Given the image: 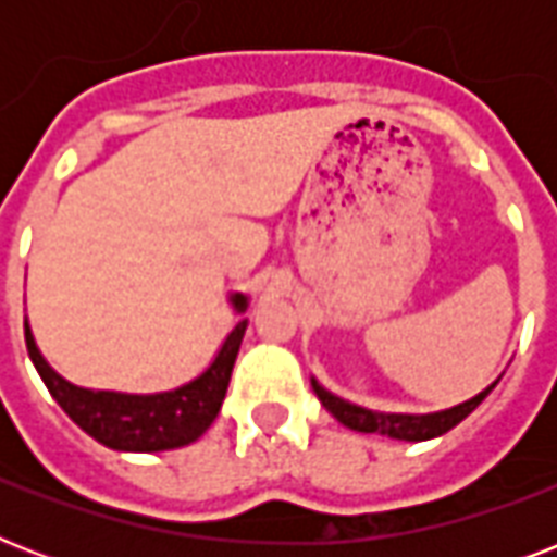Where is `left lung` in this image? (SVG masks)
I'll return each mask as SVG.
<instances>
[{
    "label": "left lung",
    "mask_w": 557,
    "mask_h": 557,
    "mask_svg": "<svg viewBox=\"0 0 557 557\" xmlns=\"http://www.w3.org/2000/svg\"><path fill=\"white\" fill-rule=\"evenodd\" d=\"M312 387L321 398V405L330 410L335 419H338L344 428L358 433H381V436H389V440H405V442H424L433 440V436H442L448 433L450 428H457L468 413H474L480 401H483L494 387H485L483 393H476L474 398H468L462 405L450 407V410H440V413H424V416H410V413H375V410H367V407L349 405L344 398L332 396L330 389H323L318 381L312 379Z\"/></svg>",
    "instance_id": "left-lung-1"
}]
</instances>
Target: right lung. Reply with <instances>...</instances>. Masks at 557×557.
Listing matches in <instances>:
<instances>
[{
	"label": "right lung",
	"instance_id": "obj_1",
	"mask_svg": "<svg viewBox=\"0 0 557 557\" xmlns=\"http://www.w3.org/2000/svg\"><path fill=\"white\" fill-rule=\"evenodd\" d=\"M236 312L248 309V297H231ZM248 321H239L227 335L213 364L201 372L190 384L170 389V393H152V396H133V393H112V389H86L74 387L60 379L46 358L39 356L30 326L25 323V347L37 367L39 379L46 381L48 393L57 398V405L72 416L74 424H81L91 440L115 450H170L190 445L208 431L216 419L222 398L227 393V381L234 370L236 352L243 344Z\"/></svg>",
	"mask_w": 557,
	"mask_h": 557
}]
</instances>
